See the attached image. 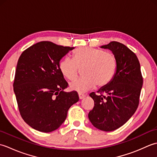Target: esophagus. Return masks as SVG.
<instances>
[{
    "mask_svg": "<svg viewBox=\"0 0 157 157\" xmlns=\"http://www.w3.org/2000/svg\"><path fill=\"white\" fill-rule=\"evenodd\" d=\"M78 95H79V99H83L86 96V95L84 94H83V93H82V92L78 93Z\"/></svg>",
    "mask_w": 157,
    "mask_h": 157,
    "instance_id": "obj_1",
    "label": "esophagus"
}]
</instances>
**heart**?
Wrapping results in <instances>:
<instances>
[{
	"instance_id": "b5f03b06",
	"label": "heart",
	"mask_w": 157,
	"mask_h": 157,
	"mask_svg": "<svg viewBox=\"0 0 157 157\" xmlns=\"http://www.w3.org/2000/svg\"><path fill=\"white\" fill-rule=\"evenodd\" d=\"M117 63L115 55L101 49L92 47H81L73 53V59L68 56L59 63L62 75L69 80L75 79L79 69H82L83 77L70 83L71 89L85 92L94 88L96 85L102 87L112 80Z\"/></svg>"
}]
</instances>
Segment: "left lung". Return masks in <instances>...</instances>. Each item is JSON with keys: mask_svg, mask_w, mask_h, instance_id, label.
I'll return each mask as SVG.
<instances>
[{"mask_svg": "<svg viewBox=\"0 0 157 157\" xmlns=\"http://www.w3.org/2000/svg\"><path fill=\"white\" fill-rule=\"evenodd\" d=\"M101 48L109 49L117 63L116 73L108 84L90 94L94 106L88 118L95 128L111 132L118 129L134 114L143 84L140 65L134 52L121 43L113 41Z\"/></svg>", "mask_w": 157, "mask_h": 157, "instance_id": "1", "label": "left lung"}]
</instances>
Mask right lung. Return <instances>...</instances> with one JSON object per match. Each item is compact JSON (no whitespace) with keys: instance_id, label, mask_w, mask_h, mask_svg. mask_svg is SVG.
<instances>
[{"instance_id":"1","label":"right lung","mask_w":157,"mask_h":157,"mask_svg":"<svg viewBox=\"0 0 157 157\" xmlns=\"http://www.w3.org/2000/svg\"><path fill=\"white\" fill-rule=\"evenodd\" d=\"M74 47L42 41L23 51L17 64L13 90L24 121L38 131L58 129L69 109L79 101L59 69V62Z\"/></svg>"}]
</instances>
